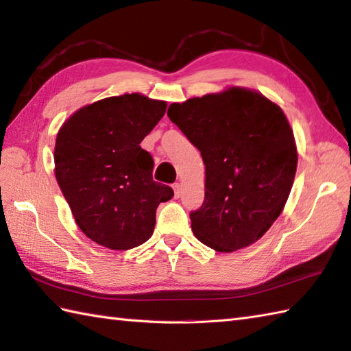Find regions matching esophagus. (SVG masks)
I'll list each match as a JSON object with an SVG mask.
<instances>
[{"label": "esophagus", "mask_w": 351, "mask_h": 351, "mask_svg": "<svg viewBox=\"0 0 351 351\" xmlns=\"http://www.w3.org/2000/svg\"><path fill=\"white\" fill-rule=\"evenodd\" d=\"M181 187H182V185L180 182H175L173 184V191H175V197L176 199L180 197V195H181Z\"/></svg>", "instance_id": "34e87169"}]
</instances>
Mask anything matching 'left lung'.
<instances>
[{
    "label": "left lung",
    "mask_w": 351,
    "mask_h": 351,
    "mask_svg": "<svg viewBox=\"0 0 351 351\" xmlns=\"http://www.w3.org/2000/svg\"><path fill=\"white\" fill-rule=\"evenodd\" d=\"M170 121L205 162V200L190 213L191 230L215 252L256 243L285 206L297 146L278 104L245 87L171 104Z\"/></svg>",
    "instance_id": "left-lung-1"
}]
</instances>
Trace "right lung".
Instances as JSON below:
<instances>
[{"label": "right lung", "mask_w": 351, "mask_h": 351, "mask_svg": "<svg viewBox=\"0 0 351 351\" xmlns=\"http://www.w3.org/2000/svg\"><path fill=\"white\" fill-rule=\"evenodd\" d=\"M167 102L140 93L111 96L77 110L58 130L54 173L78 228L111 250L151 238L155 213L173 190L152 180V156L140 143Z\"/></svg>", "instance_id": "obj_1"}]
</instances>
